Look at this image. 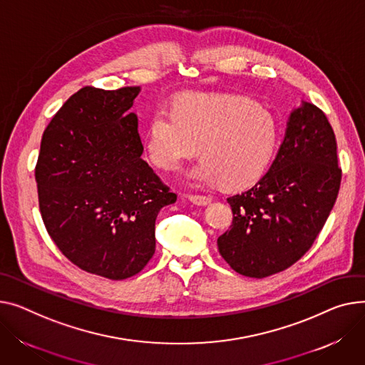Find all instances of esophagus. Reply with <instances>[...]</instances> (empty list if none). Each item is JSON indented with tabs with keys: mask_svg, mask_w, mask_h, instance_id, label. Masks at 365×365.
Here are the masks:
<instances>
[{
	"mask_svg": "<svg viewBox=\"0 0 365 365\" xmlns=\"http://www.w3.org/2000/svg\"><path fill=\"white\" fill-rule=\"evenodd\" d=\"M187 200L195 204V205H201V207H205L208 204H211V197H205V195H189Z\"/></svg>",
	"mask_w": 365,
	"mask_h": 365,
	"instance_id": "34e87169",
	"label": "esophagus"
}]
</instances>
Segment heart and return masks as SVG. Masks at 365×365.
Instances as JSON below:
<instances>
[{"mask_svg":"<svg viewBox=\"0 0 365 365\" xmlns=\"http://www.w3.org/2000/svg\"><path fill=\"white\" fill-rule=\"evenodd\" d=\"M279 129L262 106L236 95H185L176 113L157 110L148 125L153 163L175 170L185 160L204 158L185 178L193 186L242 187L259 179L273 160Z\"/></svg>","mask_w":365,"mask_h":365,"instance_id":"obj_1","label":"heart"}]
</instances>
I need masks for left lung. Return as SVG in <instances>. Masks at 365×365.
Listing matches in <instances>:
<instances>
[{
    "mask_svg": "<svg viewBox=\"0 0 365 365\" xmlns=\"http://www.w3.org/2000/svg\"><path fill=\"white\" fill-rule=\"evenodd\" d=\"M342 170L324 113L302 101L289 114L272 167L251 189L227 198L230 230L217 239L232 269L262 279L286 270L314 244L336 202Z\"/></svg>",
    "mask_w": 365,
    "mask_h": 365,
    "instance_id": "1",
    "label": "left lung"
}]
</instances>
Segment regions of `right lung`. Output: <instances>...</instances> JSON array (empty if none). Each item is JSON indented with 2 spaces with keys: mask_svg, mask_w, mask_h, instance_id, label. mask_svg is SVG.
<instances>
[{
  "mask_svg": "<svg viewBox=\"0 0 365 365\" xmlns=\"http://www.w3.org/2000/svg\"><path fill=\"white\" fill-rule=\"evenodd\" d=\"M140 86L82 88L46 126L35 179L43 225L79 269L111 280L138 274L155 252V220L175 204L142 160Z\"/></svg>",
  "mask_w": 365,
  "mask_h": 365,
  "instance_id": "right-lung-1",
  "label": "right lung"
}]
</instances>
